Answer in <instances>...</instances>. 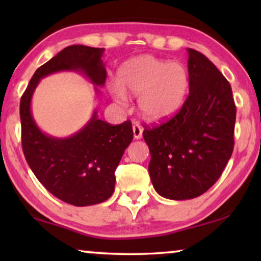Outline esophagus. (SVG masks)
Segmentation results:
<instances>
[{
    "label": "esophagus",
    "instance_id": "1",
    "mask_svg": "<svg viewBox=\"0 0 261 261\" xmlns=\"http://www.w3.org/2000/svg\"><path fill=\"white\" fill-rule=\"evenodd\" d=\"M142 130H144V128H142L140 124L139 123H134L133 124V134H134V139H141L142 137Z\"/></svg>",
    "mask_w": 261,
    "mask_h": 261
}]
</instances>
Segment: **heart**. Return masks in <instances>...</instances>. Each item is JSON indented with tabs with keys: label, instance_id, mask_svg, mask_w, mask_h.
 Returning <instances> with one entry per match:
<instances>
[{
	"label": "heart",
	"instance_id": "obj_1",
	"mask_svg": "<svg viewBox=\"0 0 261 261\" xmlns=\"http://www.w3.org/2000/svg\"><path fill=\"white\" fill-rule=\"evenodd\" d=\"M190 89V74L179 62H169L145 55L129 59L117 72L113 97L123 102L126 95L140 96L139 109L151 122L173 116L183 107Z\"/></svg>",
	"mask_w": 261,
	"mask_h": 261
}]
</instances>
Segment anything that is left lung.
<instances>
[{
	"instance_id": "left-lung-1",
	"label": "left lung",
	"mask_w": 261,
	"mask_h": 261,
	"mask_svg": "<svg viewBox=\"0 0 261 261\" xmlns=\"http://www.w3.org/2000/svg\"><path fill=\"white\" fill-rule=\"evenodd\" d=\"M188 53L190 89L183 107L142 133L153 187L176 201L198 197L216 183L233 153L237 117L229 82L201 52Z\"/></svg>"
}]
</instances>
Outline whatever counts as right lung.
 <instances>
[{"mask_svg":"<svg viewBox=\"0 0 261 261\" xmlns=\"http://www.w3.org/2000/svg\"><path fill=\"white\" fill-rule=\"evenodd\" d=\"M102 55L103 48L67 46L35 71L20 101L21 142L28 165L53 196L76 206L97 204L113 195L115 170L133 140L132 122L114 126L95 112L72 137L52 138L33 120L31 99L39 81L58 71H81L91 83L103 87L107 71Z\"/></svg>","mask_w":261,"mask_h":261,"instance_id":"obj_1","label":"right lung"}]
</instances>
